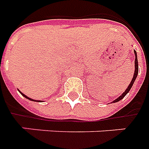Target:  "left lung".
Returning <instances> with one entry per match:
<instances>
[{
  "label": "left lung",
  "mask_w": 149,
  "mask_h": 149,
  "mask_svg": "<svg viewBox=\"0 0 149 149\" xmlns=\"http://www.w3.org/2000/svg\"><path fill=\"white\" fill-rule=\"evenodd\" d=\"M134 54H135V57H136V58H135V71H134V74H133V78H132V81H131L130 84L128 85V86L127 87V89L124 91V92H123L121 95H120V96L118 97L117 99H116V100H114V101H112L111 102V103H116V102H119V101H120V100H122V99H123L124 98V96L127 95L129 91H130L131 88H132V86H133L134 83H135V80H136V79L137 75H138V70H139V67H138V60H137V54H136V50H134Z\"/></svg>",
  "instance_id": "8db88e82"
}]
</instances>
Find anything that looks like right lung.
Returning <instances> with one entry per match:
<instances>
[{
  "mask_svg": "<svg viewBox=\"0 0 149 149\" xmlns=\"http://www.w3.org/2000/svg\"><path fill=\"white\" fill-rule=\"evenodd\" d=\"M18 91H19V92H20V93L22 94V95H23V96L25 97V98H26V99H27V100H31V101H35V102H42V101H41V100H33V99H30V98H29V97L27 96V95H24V94L22 93V92H21V91H19V90H18Z\"/></svg>",
  "mask_w": 149,
  "mask_h": 149,
  "instance_id": "obj_1",
  "label": "right lung"
}]
</instances>
